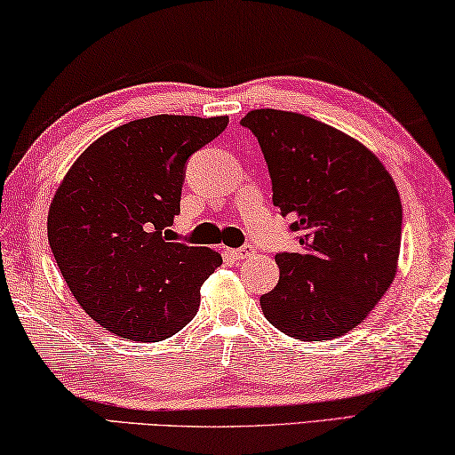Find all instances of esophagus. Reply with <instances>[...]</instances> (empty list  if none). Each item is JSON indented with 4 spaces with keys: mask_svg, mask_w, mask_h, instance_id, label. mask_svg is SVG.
<instances>
[{
    "mask_svg": "<svg viewBox=\"0 0 455 455\" xmlns=\"http://www.w3.org/2000/svg\"><path fill=\"white\" fill-rule=\"evenodd\" d=\"M228 254L235 262H240V259H245L248 256H251V248L250 245H243V248H235V250H228Z\"/></svg>",
    "mask_w": 455,
    "mask_h": 455,
    "instance_id": "esophagus-1",
    "label": "esophagus"
}]
</instances>
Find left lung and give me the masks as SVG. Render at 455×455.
<instances>
[{"label":"left lung","instance_id":"left-lung-1","mask_svg":"<svg viewBox=\"0 0 455 455\" xmlns=\"http://www.w3.org/2000/svg\"><path fill=\"white\" fill-rule=\"evenodd\" d=\"M262 147L272 201L298 234L276 254L280 280L259 298L267 323L300 340L359 326L389 290L401 245V197L377 155L315 118L258 108L242 118Z\"/></svg>","mask_w":455,"mask_h":455}]
</instances>
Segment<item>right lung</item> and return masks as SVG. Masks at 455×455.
Returning a JSON list of instances; mask_svg holds the SVG:
<instances>
[{
    "instance_id": "obj_1",
    "label": "right lung",
    "mask_w": 455,
    "mask_h": 455,
    "mask_svg": "<svg viewBox=\"0 0 455 455\" xmlns=\"http://www.w3.org/2000/svg\"><path fill=\"white\" fill-rule=\"evenodd\" d=\"M228 116L157 115L96 139L48 212V242L72 296L102 329L157 342L191 323L201 284L221 264L210 248L169 242L185 163Z\"/></svg>"
}]
</instances>
